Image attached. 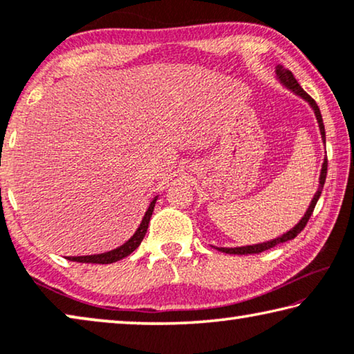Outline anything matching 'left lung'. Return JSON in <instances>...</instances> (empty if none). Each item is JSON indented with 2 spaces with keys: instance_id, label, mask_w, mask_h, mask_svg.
<instances>
[{
  "instance_id": "8db88e82",
  "label": "left lung",
  "mask_w": 354,
  "mask_h": 354,
  "mask_svg": "<svg viewBox=\"0 0 354 354\" xmlns=\"http://www.w3.org/2000/svg\"><path fill=\"white\" fill-rule=\"evenodd\" d=\"M275 77L279 81L281 86H284L288 88V91H291L294 95H297L302 100H305L310 104V108L313 109V113L316 115V122H318L319 127V133H321V140H323V143L326 146V131H324V124H323V118H321V111L318 108V104H316L315 100L310 97V95L304 91L302 87H300V84L295 81V77L291 71L288 70V68H284L283 65H277L275 66ZM326 175H328V157H324L323 160V165H321V171H319V184H318V189H316V192L313 195L312 202H310L307 211H305V214L302 216V219L299 221L297 224L294 225L292 229H289L288 232H284L283 235L277 236V239L273 240H268V241H263V243H257V245H246V246H236V248H216L218 251H223V252H227V254H257V252H262L266 250H270V248L277 246L279 243H284V241L288 240H292L297 236L300 232L304 230L305 225H307L310 216H312L313 209L316 207V202H318V198L321 197V192H323V187H324V181H326Z\"/></svg>"
}]
</instances>
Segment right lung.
<instances>
[{"mask_svg":"<svg viewBox=\"0 0 354 354\" xmlns=\"http://www.w3.org/2000/svg\"><path fill=\"white\" fill-rule=\"evenodd\" d=\"M157 197H159V195H156V197L151 200L149 207H147L146 213L143 216V219H141V223L138 225V229L135 230V234L131 235L130 239L127 240L124 245H120L118 248H114V250L106 251V252H100V254L68 256L66 259L68 261H73V262H82V263H113V262H118L120 259H124V257H127L129 254H131V252H133L136 248L140 246V243L145 239L147 225H149V219H151V216H152V211H154V207H156Z\"/></svg>","mask_w":354,"mask_h":354,"instance_id":"right-lung-1","label":"right lung"}]
</instances>
